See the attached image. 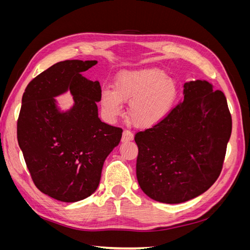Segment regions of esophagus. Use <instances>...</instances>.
Wrapping results in <instances>:
<instances>
[{"label": "esophagus", "instance_id": "1", "mask_svg": "<svg viewBox=\"0 0 250 250\" xmlns=\"http://www.w3.org/2000/svg\"><path fill=\"white\" fill-rule=\"evenodd\" d=\"M133 140V133L130 132L129 130H124L122 134V142H129Z\"/></svg>", "mask_w": 250, "mask_h": 250}]
</instances>
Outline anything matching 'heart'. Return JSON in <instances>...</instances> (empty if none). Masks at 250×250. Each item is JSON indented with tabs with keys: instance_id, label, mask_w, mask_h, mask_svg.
Wrapping results in <instances>:
<instances>
[{
	"instance_id": "1",
	"label": "heart",
	"mask_w": 250,
	"mask_h": 250,
	"mask_svg": "<svg viewBox=\"0 0 250 250\" xmlns=\"http://www.w3.org/2000/svg\"><path fill=\"white\" fill-rule=\"evenodd\" d=\"M179 89L175 79L158 67H143L121 72L112 88H103L101 108L109 120L123 115V102L128 105V116L141 128L154 127L168 118L175 107Z\"/></svg>"
}]
</instances>
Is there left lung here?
I'll use <instances>...</instances> for the list:
<instances>
[{
    "mask_svg": "<svg viewBox=\"0 0 250 250\" xmlns=\"http://www.w3.org/2000/svg\"><path fill=\"white\" fill-rule=\"evenodd\" d=\"M230 134L231 116L221 90L207 80L186 82L184 100L168 118L135 134L143 192L170 204L201 195L220 175Z\"/></svg>",
    "mask_w": 250,
    "mask_h": 250,
    "instance_id": "obj_1",
    "label": "left lung"
}]
</instances>
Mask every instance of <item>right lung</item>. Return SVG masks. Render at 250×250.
<instances>
[{
	"label": "right lung",
	"instance_id": "right-lung-1",
	"mask_svg": "<svg viewBox=\"0 0 250 250\" xmlns=\"http://www.w3.org/2000/svg\"><path fill=\"white\" fill-rule=\"evenodd\" d=\"M97 60H64L27 85L18 120V142L35 186L62 202L92 195L105 160L119 145L122 129L103 123L98 113L101 86L83 76ZM70 92L63 110L55 99Z\"/></svg>",
	"mask_w": 250,
	"mask_h": 250
}]
</instances>
